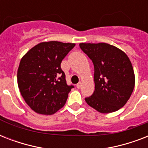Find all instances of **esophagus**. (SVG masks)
<instances>
[{"mask_svg":"<svg viewBox=\"0 0 148 148\" xmlns=\"http://www.w3.org/2000/svg\"><path fill=\"white\" fill-rule=\"evenodd\" d=\"M76 87L77 88H78V89H80V88H81V82H79V83L77 84V85H76Z\"/></svg>","mask_w":148,"mask_h":148,"instance_id":"34e87169","label":"esophagus"}]
</instances>
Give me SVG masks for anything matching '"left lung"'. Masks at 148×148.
<instances>
[{"label": "left lung", "mask_w": 148, "mask_h": 148, "mask_svg": "<svg viewBox=\"0 0 148 148\" xmlns=\"http://www.w3.org/2000/svg\"><path fill=\"white\" fill-rule=\"evenodd\" d=\"M95 67V90L86 97L88 105L103 114L125 105L133 92L135 77L131 62L119 48L106 43L79 45Z\"/></svg>", "instance_id": "obj_1"}]
</instances>
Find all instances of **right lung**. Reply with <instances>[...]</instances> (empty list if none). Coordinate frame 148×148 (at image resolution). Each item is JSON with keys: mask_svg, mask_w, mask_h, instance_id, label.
Wrapping results in <instances>:
<instances>
[{"mask_svg": "<svg viewBox=\"0 0 148 148\" xmlns=\"http://www.w3.org/2000/svg\"><path fill=\"white\" fill-rule=\"evenodd\" d=\"M74 46L71 43L42 42L21 58L17 84L25 102L36 113L51 115L66 103L74 86L67 84L60 64Z\"/></svg>", "mask_w": 148, "mask_h": 148, "instance_id": "1", "label": "right lung"}]
</instances>
